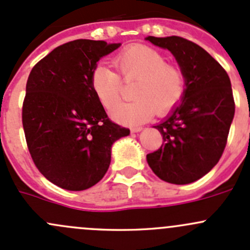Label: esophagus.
Instances as JSON below:
<instances>
[{
	"mask_svg": "<svg viewBox=\"0 0 250 250\" xmlns=\"http://www.w3.org/2000/svg\"><path fill=\"white\" fill-rule=\"evenodd\" d=\"M130 130H132V133H138L140 130H143V127H133Z\"/></svg>",
	"mask_w": 250,
	"mask_h": 250,
	"instance_id": "34e87169",
	"label": "esophagus"
}]
</instances>
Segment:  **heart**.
<instances>
[{
  "instance_id": "b5f03b06",
  "label": "heart",
  "mask_w": 250,
  "mask_h": 250,
  "mask_svg": "<svg viewBox=\"0 0 250 250\" xmlns=\"http://www.w3.org/2000/svg\"><path fill=\"white\" fill-rule=\"evenodd\" d=\"M117 74L99 65L90 75V87L98 103L111 110L121 97L122 82L135 81L132 90L134 102L121 104L111 112L117 122L135 125L151 120L157 113L166 116L183 100L186 78L175 64L166 62L161 52L146 44H130L113 58Z\"/></svg>"
}]
</instances>
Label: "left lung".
Masks as SVG:
<instances>
[{
	"mask_svg": "<svg viewBox=\"0 0 250 250\" xmlns=\"http://www.w3.org/2000/svg\"><path fill=\"white\" fill-rule=\"evenodd\" d=\"M168 49L186 78L183 102L155 125L163 137L157 151L146 156L152 172L175 185L193 183L219 162L234 116L230 77L202 47L179 36L146 37Z\"/></svg>",
	"mask_w": 250,
	"mask_h": 250,
	"instance_id": "1",
	"label": "left lung"
}]
</instances>
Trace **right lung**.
<instances>
[{"instance_id": "1", "label": "right lung", "mask_w": 250, "mask_h": 250, "mask_svg": "<svg viewBox=\"0 0 250 250\" xmlns=\"http://www.w3.org/2000/svg\"><path fill=\"white\" fill-rule=\"evenodd\" d=\"M120 43L75 40L53 49L30 72L22 127L32 161L59 188L82 191L109 169L111 146L129 129L116 125L98 103L90 75Z\"/></svg>"}]
</instances>
